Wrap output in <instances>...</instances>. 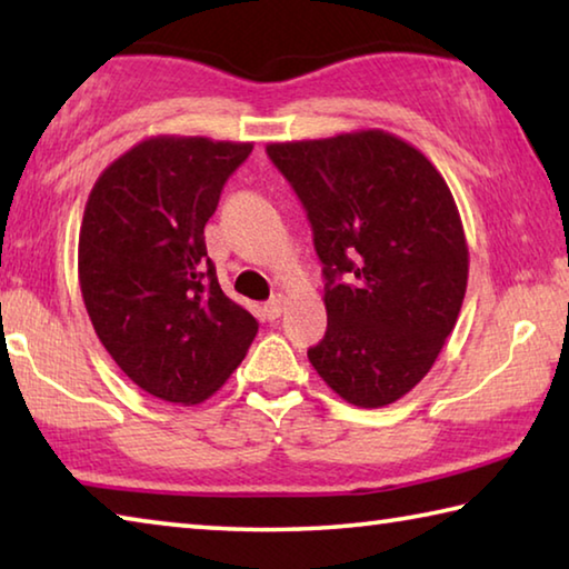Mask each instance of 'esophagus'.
Instances as JSON below:
<instances>
[{
    "mask_svg": "<svg viewBox=\"0 0 569 569\" xmlns=\"http://www.w3.org/2000/svg\"><path fill=\"white\" fill-rule=\"evenodd\" d=\"M263 313H266V319H268V321H276L278 316L283 313V296H273L271 301H266V306H263Z\"/></svg>",
    "mask_w": 569,
    "mask_h": 569,
    "instance_id": "1",
    "label": "esophagus"
}]
</instances>
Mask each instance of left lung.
Returning <instances> with one entry per match:
<instances>
[{"label":"left lung","mask_w":569,"mask_h":569,"mask_svg":"<svg viewBox=\"0 0 569 569\" xmlns=\"http://www.w3.org/2000/svg\"><path fill=\"white\" fill-rule=\"evenodd\" d=\"M266 152L301 198L323 263L329 326L308 361L353 407H387L427 377L465 301L469 248L451 190L383 130Z\"/></svg>","instance_id":"left-lung-1"}]
</instances>
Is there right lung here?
Instances as JSON below:
<instances>
[{
  "label": "right lung",
  "instance_id": "1",
  "mask_svg": "<svg viewBox=\"0 0 569 569\" xmlns=\"http://www.w3.org/2000/svg\"><path fill=\"white\" fill-rule=\"evenodd\" d=\"M250 150L253 142L148 138L102 170L84 206L77 271L94 333L162 401L213 397L258 333L220 288L203 236Z\"/></svg>",
  "mask_w": 569,
  "mask_h": 569
}]
</instances>
